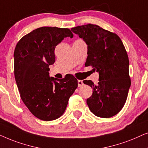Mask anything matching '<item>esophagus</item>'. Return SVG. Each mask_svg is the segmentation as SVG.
Segmentation results:
<instances>
[{
  "label": "esophagus",
  "instance_id": "1",
  "mask_svg": "<svg viewBox=\"0 0 148 148\" xmlns=\"http://www.w3.org/2000/svg\"><path fill=\"white\" fill-rule=\"evenodd\" d=\"M82 85H83V82H82V80H78V86H82Z\"/></svg>",
  "mask_w": 148,
  "mask_h": 148
}]
</instances>
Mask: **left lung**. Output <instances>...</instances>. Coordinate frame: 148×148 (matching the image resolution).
Instances as JSON below:
<instances>
[{"label":"left lung","mask_w":148,"mask_h":148,"mask_svg":"<svg viewBox=\"0 0 148 148\" xmlns=\"http://www.w3.org/2000/svg\"><path fill=\"white\" fill-rule=\"evenodd\" d=\"M87 45L85 66L99 73V82L84 80L92 88L86 99L90 112L101 118H110L122 110L131 86L129 61L121 39L99 25L88 24L71 29Z\"/></svg>","instance_id":"left-lung-1"}]
</instances>
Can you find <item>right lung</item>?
Wrapping results in <instances>:
<instances>
[{
	"label": "right lung",
	"instance_id": "1",
	"mask_svg": "<svg viewBox=\"0 0 148 148\" xmlns=\"http://www.w3.org/2000/svg\"><path fill=\"white\" fill-rule=\"evenodd\" d=\"M70 29L41 27L21 38L14 51V74L21 99L34 116L45 121L60 118L78 80L69 74L57 80L49 76V66L56 62L55 49Z\"/></svg>",
	"mask_w": 148,
	"mask_h": 148
}]
</instances>
